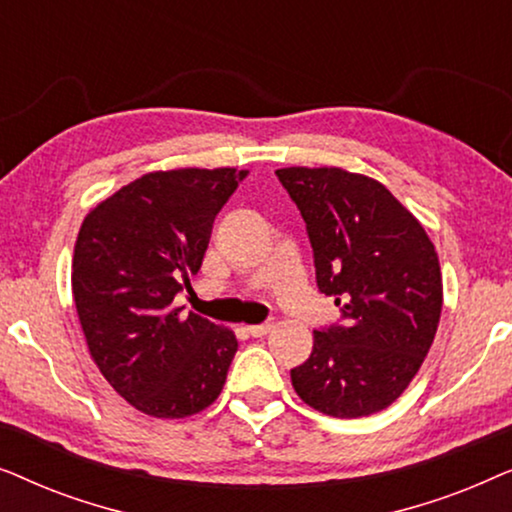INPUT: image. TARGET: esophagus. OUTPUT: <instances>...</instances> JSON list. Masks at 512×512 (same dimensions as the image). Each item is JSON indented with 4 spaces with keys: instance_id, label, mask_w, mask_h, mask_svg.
Instances as JSON below:
<instances>
[{
    "instance_id": "34e87169",
    "label": "esophagus",
    "mask_w": 512,
    "mask_h": 512,
    "mask_svg": "<svg viewBox=\"0 0 512 512\" xmlns=\"http://www.w3.org/2000/svg\"><path fill=\"white\" fill-rule=\"evenodd\" d=\"M249 335H254V338H263V335H268L272 331V324L268 321V324H256V326H249L247 328Z\"/></svg>"
}]
</instances>
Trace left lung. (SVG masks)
I'll list each match as a JSON object with an SVG mask.
<instances>
[{
	"label": "left lung",
	"instance_id": "left-lung-1",
	"mask_svg": "<svg viewBox=\"0 0 512 512\" xmlns=\"http://www.w3.org/2000/svg\"><path fill=\"white\" fill-rule=\"evenodd\" d=\"M307 226L321 293L342 321L314 331L310 359L291 370L296 394L324 415L389 408L436 338L443 277L433 242L380 181L340 167H282Z\"/></svg>",
	"mask_w": 512,
	"mask_h": 512
}]
</instances>
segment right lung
Listing matches in <instances>:
<instances>
[{
    "mask_svg": "<svg viewBox=\"0 0 512 512\" xmlns=\"http://www.w3.org/2000/svg\"><path fill=\"white\" fill-rule=\"evenodd\" d=\"M247 172H149L88 212L76 237L72 293L90 356L144 415L181 419L219 398L235 333L172 300L198 275L212 223Z\"/></svg>",
    "mask_w": 512,
    "mask_h": 512,
    "instance_id": "right-lung-1",
    "label": "right lung"
}]
</instances>
